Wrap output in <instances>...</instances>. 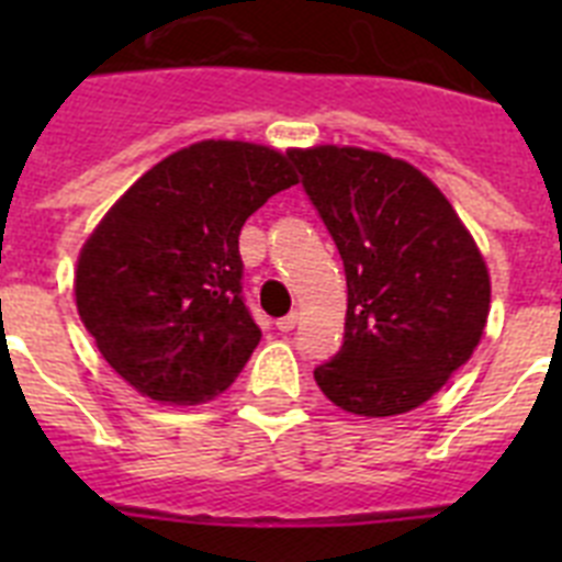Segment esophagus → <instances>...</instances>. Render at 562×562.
<instances>
[{"label":"esophagus","instance_id":"34e87169","mask_svg":"<svg viewBox=\"0 0 562 562\" xmlns=\"http://www.w3.org/2000/svg\"><path fill=\"white\" fill-rule=\"evenodd\" d=\"M297 321H301V315H297V312H290V315L281 317L276 326H278V331H292L297 326Z\"/></svg>","mask_w":562,"mask_h":562}]
</instances>
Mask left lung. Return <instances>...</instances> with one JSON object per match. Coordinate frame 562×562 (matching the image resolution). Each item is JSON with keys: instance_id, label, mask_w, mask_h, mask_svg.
Here are the masks:
<instances>
[{"instance_id": "left-lung-1", "label": "left lung", "mask_w": 562, "mask_h": 562, "mask_svg": "<svg viewBox=\"0 0 562 562\" xmlns=\"http://www.w3.org/2000/svg\"><path fill=\"white\" fill-rule=\"evenodd\" d=\"M290 160L349 286L342 346L317 366L315 382L349 414H408L484 335V258L445 193L411 162L355 146L292 148Z\"/></svg>"}]
</instances>
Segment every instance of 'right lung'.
Instances as JSON below:
<instances>
[{"instance_id":"add662e5","label":"right lung","mask_w":562,"mask_h":562,"mask_svg":"<svg viewBox=\"0 0 562 562\" xmlns=\"http://www.w3.org/2000/svg\"><path fill=\"white\" fill-rule=\"evenodd\" d=\"M295 182L290 154L202 140L114 202L78 256L76 304L103 360L134 391L196 405L245 369L261 329L241 297L238 233Z\"/></svg>"}]
</instances>
